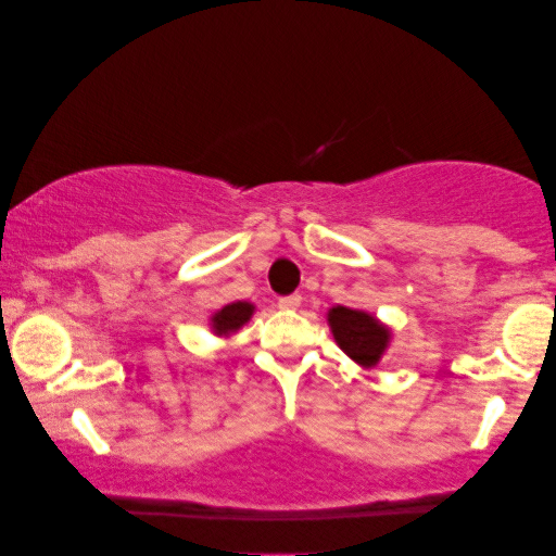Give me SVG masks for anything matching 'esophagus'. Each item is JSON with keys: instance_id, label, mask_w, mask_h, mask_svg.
<instances>
[{"instance_id": "esophagus-1", "label": "esophagus", "mask_w": 556, "mask_h": 556, "mask_svg": "<svg viewBox=\"0 0 556 556\" xmlns=\"http://www.w3.org/2000/svg\"><path fill=\"white\" fill-rule=\"evenodd\" d=\"M278 306L286 308V311H295L301 306V295L299 293H291V295H280L278 299Z\"/></svg>"}]
</instances>
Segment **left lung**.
<instances>
[{
  "instance_id": "obj_1",
  "label": "left lung",
  "mask_w": 556,
  "mask_h": 556,
  "mask_svg": "<svg viewBox=\"0 0 556 556\" xmlns=\"http://www.w3.org/2000/svg\"><path fill=\"white\" fill-rule=\"evenodd\" d=\"M329 324L337 344L364 367H375L382 356L390 331L375 321V316L364 311L337 306L329 311Z\"/></svg>"
}]
</instances>
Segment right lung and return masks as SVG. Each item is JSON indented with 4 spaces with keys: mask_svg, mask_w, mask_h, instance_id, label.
Returning a JSON list of instances; mask_svg holds the SVG:
<instances>
[{
    "mask_svg": "<svg viewBox=\"0 0 556 556\" xmlns=\"http://www.w3.org/2000/svg\"><path fill=\"white\" fill-rule=\"evenodd\" d=\"M253 316V306L250 303H230L223 311H217L215 318H212V326H215L217 333H227V331H238L248 318Z\"/></svg>",
    "mask_w": 556,
    "mask_h": 556,
    "instance_id": "1",
    "label": "right lung"
}]
</instances>
